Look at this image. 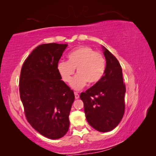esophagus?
Instances as JSON below:
<instances>
[{
  "mask_svg": "<svg viewBox=\"0 0 156 156\" xmlns=\"http://www.w3.org/2000/svg\"><path fill=\"white\" fill-rule=\"evenodd\" d=\"M75 99L77 100V99H79V94L77 93V92H75Z\"/></svg>",
  "mask_w": 156,
  "mask_h": 156,
  "instance_id": "1",
  "label": "esophagus"
}]
</instances>
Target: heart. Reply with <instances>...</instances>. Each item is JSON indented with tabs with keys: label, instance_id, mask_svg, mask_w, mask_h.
<instances>
[{
	"label": "heart",
	"instance_id": "heart-1",
	"mask_svg": "<svg viewBox=\"0 0 156 156\" xmlns=\"http://www.w3.org/2000/svg\"><path fill=\"white\" fill-rule=\"evenodd\" d=\"M68 61H60L57 69L62 79L69 83L77 69L78 75L71 86L75 90H81L87 84H95L102 78L106 70V60L101 53L95 52L90 46H81L67 55Z\"/></svg>",
	"mask_w": 156,
	"mask_h": 156
}]
</instances>
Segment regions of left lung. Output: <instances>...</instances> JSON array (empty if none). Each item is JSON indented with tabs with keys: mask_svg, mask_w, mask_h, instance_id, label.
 <instances>
[{
	"mask_svg": "<svg viewBox=\"0 0 156 156\" xmlns=\"http://www.w3.org/2000/svg\"><path fill=\"white\" fill-rule=\"evenodd\" d=\"M106 61L104 75L80 95L88 123L100 132L115 129L122 120L125 108V85L122 68L116 58L102 46Z\"/></svg>",
	"mask_w": 156,
	"mask_h": 156,
	"instance_id": "1",
	"label": "left lung"
}]
</instances>
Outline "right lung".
Listing matches in <instances>:
<instances>
[{
	"label": "right lung",
	"mask_w": 156,
	"mask_h": 156,
	"mask_svg": "<svg viewBox=\"0 0 156 156\" xmlns=\"http://www.w3.org/2000/svg\"><path fill=\"white\" fill-rule=\"evenodd\" d=\"M67 44H44L35 48L22 66L20 93L27 121L41 135L62 137L69 128L73 91L61 80L57 65Z\"/></svg>",
	"instance_id": "right-lung-1"
}]
</instances>
